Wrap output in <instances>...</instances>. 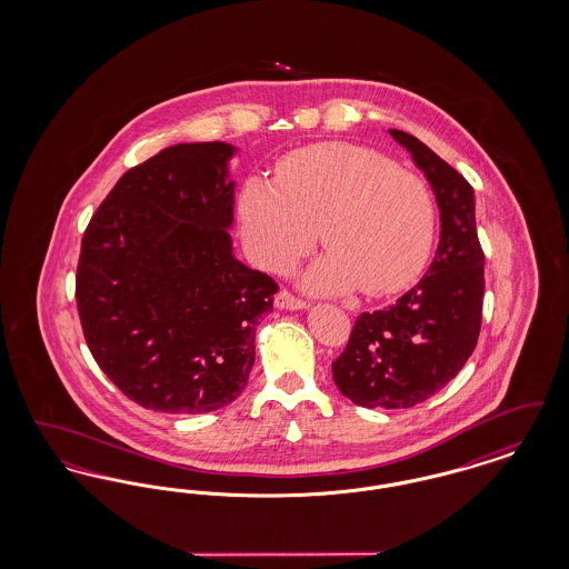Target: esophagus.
<instances>
[{"label": "esophagus", "instance_id": "1", "mask_svg": "<svg viewBox=\"0 0 569 569\" xmlns=\"http://www.w3.org/2000/svg\"><path fill=\"white\" fill-rule=\"evenodd\" d=\"M274 307L277 309H290V311H300V309H307L309 305L305 300L290 295L288 290H281L277 297H274Z\"/></svg>", "mask_w": 569, "mask_h": 569}]
</instances>
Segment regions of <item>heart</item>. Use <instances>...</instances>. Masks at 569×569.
<instances>
[{"instance_id": "1", "label": "heart", "mask_w": 569, "mask_h": 569, "mask_svg": "<svg viewBox=\"0 0 569 569\" xmlns=\"http://www.w3.org/2000/svg\"><path fill=\"white\" fill-rule=\"evenodd\" d=\"M239 213L251 258L288 271L313 249L322 228L330 249L305 286L369 297L406 290L425 269L435 234L427 186L373 149L325 142L286 156L274 181L249 179Z\"/></svg>"}]
</instances>
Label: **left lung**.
Wrapping results in <instances>:
<instances>
[{
    "label": "left lung",
    "mask_w": 569,
    "mask_h": 569,
    "mask_svg": "<svg viewBox=\"0 0 569 569\" xmlns=\"http://www.w3.org/2000/svg\"><path fill=\"white\" fill-rule=\"evenodd\" d=\"M425 172L439 207V244L427 274L395 305L360 313L332 379L360 407L406 409L457 378L482 325L485 253L471 186L425 142L388 130Z\"/></svg>",
    "instance_id": "8db88e82"
}]
</instances>
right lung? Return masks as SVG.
Returning <instances> with one entry per match:
<instances>
[{
    "label": "right lung",
    "instance_id": "right-lung-1",
    "mask_svg": "<svg viewBox=\"0 0 569 569\" xmlns=\"http://www.w3.org/2000/svg\"><path fill=\"white\" fill-rule=\"evenodd\" d=\"M228 142L172 144L130 168L82 234L77 307L100 369L138 406L207 413L256 360L277 283L232 253Z\"/></svg>",
    "mask_w": 569,
    "mask_h": 569
}]
</instances>
